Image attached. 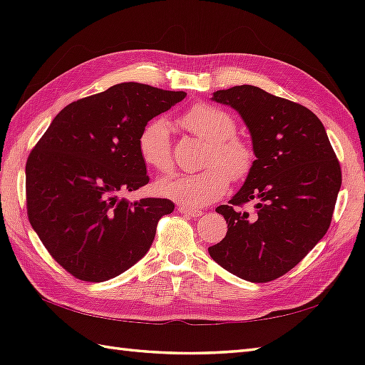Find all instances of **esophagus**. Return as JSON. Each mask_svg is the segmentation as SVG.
I'll return each mask as SVG.
<instances>
[{
    "label": "esophagus",
    "instance_id": "esophagus-1",
    "mask_svg": "<svg viewBox=\"0 0 365 365\" xmlns=\"http://www.w3.org/2000/svg\"><path fill=\"white\" fill-rule=\"evenodd\" d=\"M178 212L187 216H192V218H197V216L202 215V210H196V208H191L187 205H178Z\"/></svg>",
    "mask_w": 365,
    "mask_h": 365
}]
</instances>
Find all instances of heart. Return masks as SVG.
<instances>
[{
  "label": "heart",
  "instance_id": "1",
  "mask_svg": "<svg viewBox=\"0 0 365 365\" xmlns=\"http://www.w3.org/2000/svg\"><path fill=\"white\" fill-rule=\"evenodd\" d=\"M178 122L207 143V168L200 173H180L161 178L157 183L161 196L187 207H202L226 192L229 177L242 180L250 174L254 165L252 147L235 135L237 123L229 113L210 105H195L182 114ZM138 149L147 166L168 173L173 168V147L166 120L147 122L139 135Z\"/></svg>",
  "mask_w": 365,
  "mask_h": 365
}]
</instances>
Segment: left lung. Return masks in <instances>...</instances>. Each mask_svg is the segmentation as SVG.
Returning <instances> with one entry per match:
<instances>
[{"instance_id": "obj_1", "label": "left lung", "mask_w": 365, "mask_h": 365, "mask_svg": "<svg viewBox=\"0 0 365 365\" xmlns=\"http://www.w3.org/2000/svg\"><path fill=\"white\" fill-rule=\"evenodd\" d=\"M212 100L240 114L255 160L229 205L216 208L227 234L208 252L245 281H273L327 234L342 185L340 165L323 123L306 106L250 84L216 91ZM250 200L254 214L236 208Z\"/></svg>"}]
</instances>
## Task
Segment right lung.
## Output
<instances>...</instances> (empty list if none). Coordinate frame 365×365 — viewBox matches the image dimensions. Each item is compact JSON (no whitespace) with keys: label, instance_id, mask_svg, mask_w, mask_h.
<instances>
[{"label":"right lung","instance_id":"obj_1","mask_svg":"<svg viewBox=\"0 0 365 365\" xmlns=\"http://www.w3.org/2000/svg\"><path fill=\"white\" fill-rule=\"evenodd\" d=\"M187 97L120 83L58 113L26 163L28 218L61 267L103 282L141 260L169 199L128 202L122 192L149 183L138 139L145 123Z\"/></svg>","mask_w":365,"mask_h":365}]
</instances>
